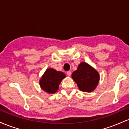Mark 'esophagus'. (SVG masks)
I'll use <instances>...</instances> for the list:
<instances>
[{
  "label": "esophagus",
  "instance_id": "obj_1",
  "mask_svg": "<svg viewBox=\"0 0 129 129\" xmlns=\"http://www.w3.org/2000/svg\"><path fill=\"white\" fill-rule=\"evenodd\" d=\"M67 74L68 76H70L72 75V72H71V71H68V72H67Z\"/></svg>",
  "mask_w": 129,
  "mask_h": 129
}]
</instances>
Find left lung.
I'll return each instance as SVG.
<instances>
[{
	"instance_id": "1",
	"label": "left lung",
	"mask_w": 129,
	"mask_h": 129,
	"mask_svg": "<svg viewBox=\"0 0 129 129\" xmlns=\"http://www.w3.org/2000/svg\"><path fill=\"white\" fill-rule=\"evenodd\" d=\"M72 78L82 91L90 92L97 86L100 75L96 70L85 62H81L72 73Z\"/></svg>"
}]
</instances>
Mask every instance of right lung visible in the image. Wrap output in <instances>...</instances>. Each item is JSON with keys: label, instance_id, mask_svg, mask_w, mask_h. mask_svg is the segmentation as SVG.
Instances as JSON below:
<instances>
[{"label": "right lung", "instance_id": "obj_1", "mask_svg": "<svg viewBox=\"0 0 129 129\" xmlns=\"http://www.w3.org/2000/svg\"><path fill=\"white\" fill-rule=\"evenodd\" d=\"M65 77L66 75L62 72H57L53 69H48L40 80V85L46 92L54 93L58 90L60 82Z\"/></svg>", "mask_w": 129, "mask_h": 129}]
</instances>
